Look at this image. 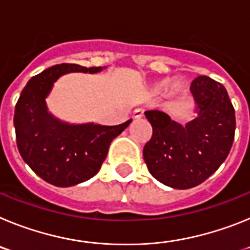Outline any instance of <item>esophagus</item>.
Here are the masks:
<instances>
[{"label": "esophagus", "instance_id": "34e87169", "mask_svg": "<svg viewBox=\"0 0 250 250\" xmlns=\"http://www.w3.org/2000/svg\"><path fill=\"white\" fill-rule=\"evenodd\" d=\"M143 116H144V110L143 109H136L134 114H132V118L134 119H141Z\"/></svg>", "mask_w": 250, "mask_h": 250}]
</instances>
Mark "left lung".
Listing matches in <instances>:
<instances>
[{
	"label": "left lung",
	"mask_w": 250,
	"mask_h": 250,
	"mask_svg": "<svg viewBox=\"0 0 250 250\" xmlns=\"http://www.w3.org/2000/svg\"><path fill=\"white\" fill-rule=\"evenodd\" d=\"M196 118L185 125L159 110L145 111L152 136L144 160L156 180L174 189H190L205 182L231 149L235 112L224 86L208 76L190 85Z\"/></svg>",
	"instance_id": "8db88e82"
}]
</instances>
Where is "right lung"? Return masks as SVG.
<instances>
[{
	"instance_id": "right-lung-1",
	"label": "right lung",
	"mask_w": 250,
	"mask_h": 250,
	"mask_svg": "<svg viewBox=\"0 0 250 250\" xmlns=\"http://www.w3.org/2000/svg\"><path fill=\"white\" fill-rule=\"evenodd\" d=\"M104 68L55 65L32 77L20 95L13 118L19 151L40 178L55 187H72L96 175L111 141L131 123L127 120L116 126L70 124L48 111L46 98L60 76L71 72L98 74Z\"/></svg>"
}]
</instances>
